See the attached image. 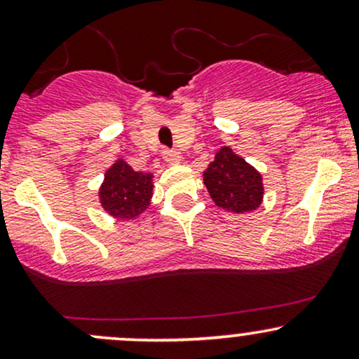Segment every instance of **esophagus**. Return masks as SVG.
I'll return each instance as SVG.
<instances>
[{"label": "esophagus", "mask_w": 359, "mask_h": 359, "mask_svg": "<svg viewBox=\"0 0 359 359\" xmlns=\"http://www.w3.org/2000/svg\"><path fill=\"white\" fill-rule=\"evenodd\" d=\"M162 156H163V160H165L167 163H170V165H175V163H179V162H180V155H179V151L170 150V148H163Z\"/></svg>", "instance_id": "obj_1"}]
</instances>
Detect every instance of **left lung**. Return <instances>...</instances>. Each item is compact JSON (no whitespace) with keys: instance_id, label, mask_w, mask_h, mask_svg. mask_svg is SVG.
Segmentation results:
<instances>
[{"instance_id":"left-lung-1","label":"left lung","mask_w":359,"mask_h":359,"mask_svg":"<svg viewBox=\"0 0 359 359\" xmlns=\"http://www.w3.org/2000/svg\"><path fill=\"white\" fill-rule=\"evenodd\" d=\"M204 184L216 205L226 211L248 212L262 204V175L228 147L205 168Z\"/></svg>"}]
</instances>
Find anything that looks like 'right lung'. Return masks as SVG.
Wrapping results in <instances>:
<instances>
[{"label": "right lung", "mask_w": 359, "mask_h": 359, "mask_svg": "<svg viewBox=\"0 0 359 359\" xmlns=\"http://www.w3.org/2000/svg\"><path fill=\"white\" fill-rule=\"evenodd\" d=\"M151 174L135 172L123 160H118L106 172L100 197L102 208L119 219H133L145 211L151 199Z\"/></svg>", "instance_id": "right-lung-1"}]
</instances>
